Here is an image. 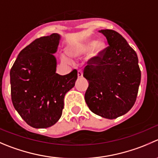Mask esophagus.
<instances>
[{
	"label": "esophagus",
	"instance_id": "esophagus-1",
	"mask_svg": "<svg viewBox=\"0 0 158 158\" xmlns=\"http://www.w3.org/2000/svg\"><path fill=\"white\" fill-rule=\"evenodd\" d=\"M82 75H83V73H82V70H79V71H78V77H82Z\"/></svg>",
	"mask_w": 158,
	"mask_h": 158
}]
</instances>
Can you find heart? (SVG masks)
<instances>
[{"mask_svg": "<svg viewBox=\"0 0 158 158\" xmlns=\"http://www.w3.org/2000/svg\"><path fill=\"white\" fill-rule=\"evenodd\" d=\"M93 48V50H92V55L93 56H96L99 52L101 51L102 48H103V43L101 41H97L96 42L93 39H91V38H89V39H86V40L83 41L81 43L76 45L74 48H72L70 50V54L73 56H80L82 55L85 54L87 52L89 51L91 48ZM62 60L64 62H69V59L65 56H62Z\"/></svg>", "mask_w": 158, "mask_h": 158, "instance_id": "1", "label": "heart"}]
</instances>
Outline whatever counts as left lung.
<instances>
[{
  "label": "left lung",
  "mask_w": 158,
  "mask_h": 158,
  "mask_svg": "<svg viewBox=\"0 0 158 158\" xmlns=\"http://www.w3.org/2000/svg\"><path fill=\"white\" fill-rule=\"evenodd\" d=\"M108 46L87 62L83 76L89 87L85 100L93 113L115 119L134 105L140 83V67L136 52L116 31H99Z\"/></svg>",
  "instance_id": "obj_1"
}]
</instances>
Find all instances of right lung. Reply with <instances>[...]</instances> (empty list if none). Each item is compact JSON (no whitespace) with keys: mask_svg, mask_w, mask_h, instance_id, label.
I'll return each mask as SVG.
<instances>
[{"mask_svg":"<svg viewBox=\"0 0 158 158\" xmlns=\"http://www.w3.org/2000/svg\"><path fill=\"white\" fill-rule=\"evenodd\" d=\"M60 35L41 37L21 50L10 69V94L15 110L34 128H47L60 119L65 93L75 85L77 70L56 71Z\"/></svg>","mask_w":158,"mask_h":158,"instance_id":"1","label":"right lung"}]
</instances>
